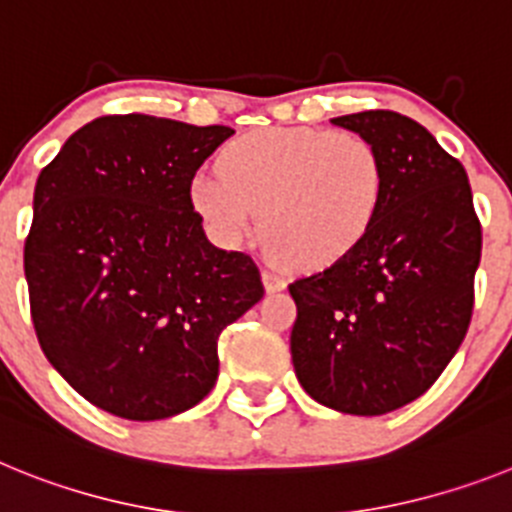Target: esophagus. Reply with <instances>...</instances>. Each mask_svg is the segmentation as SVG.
<instances>
[{
  "instance_id": "obj_1",
  "label": "esophagus",
  "mask_w": 512,
  "mask_h": 512,
  "mask_svg": "<svg viewBox=\"0 0 512 512\" xmlns=\"http://www.w3.org/2000/svg\"><path fill=\"white\" fill-rule=\"evenodd\" d=\"M261 279H264V287L266 292H282L284 287H287V279L279 274V271H269L266 269L264 274H261Z\"/></svg>"
}]
</instances>
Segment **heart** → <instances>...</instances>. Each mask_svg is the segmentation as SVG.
Here are the masks:
<instances>
[{
	"label": "heart",
	"mask_w": 512,
	"mask_h": 512,
	"mask_svg": "<svg viewBox=\"0 0 512 512\" xmlns=\"http://www.w3.org/2000/svg\"><path fill=\"white\" fill-rule=\"evenodd\" d=\"M384 164L359 133L264 128L235 138L220 171H197L189 200L223 246L256 228L269 251L295 269H320L348 256L377 220Z\"/></svg>",
	"instance_id": "b5f03b06"
}]
</instances>
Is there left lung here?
Listing matches in <instances>:
<instances>
[{
    "mask_svg": "<svg viewBox=\"0 0 512 512\" xmlns=\"http://www.w3.org/2000/svg\"><path fill=\"white\" fill-rule=\"evenodd\" d=\"M384 164L377 220L354 251L289 284L302 390L348 415L418 400L467 336L482 228L464 166L420 122L390 110L333 117Z\"/></svg>",
    "mask_w": 512,
    "mask_h": 512,
    "instance_id": "left-lung-1",
    "label": "left lung"
}]
</instances>
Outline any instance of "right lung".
Wrapping results in <instances>:
<instances>
[{
	"label": "right lung",
	"mask_w": 512,
	"mask_h": 512,
	"mask_svg": "<svg viewBox=\"0 0 512 512\" xmlns=\"http://www.w3.org/2000/svg\"><path fill=\"white\" fill-rule=\"evenodd\" d=\"M235 130L107 115L35 184L25 279L40 348L97 408L164 420L217 382V338L264 297L246 253L207 241L189 182Z\"/></svg>",
	"instance_id": "add662e5"
}]
</instances>
